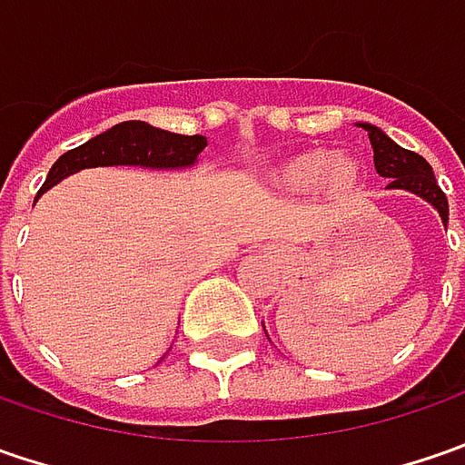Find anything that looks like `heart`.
I'll return each mask as SVG.
<instances>
[{"instance_id":"obj_1","label":"heart","mask_w":465,"mask_h":465,"mask_svg":"<svg viewBox=\"0 0 465 465\" xmlns=\"http://www.w3.org/2000/svg\"><path fill=\"white\" fill-rule=\"evenodd\" d=\"M357 163L347 154H300L287 165H282L274 178L287 188H308L321 178L333 188H349L357 181Z\"/></svg>"}]
</instances>
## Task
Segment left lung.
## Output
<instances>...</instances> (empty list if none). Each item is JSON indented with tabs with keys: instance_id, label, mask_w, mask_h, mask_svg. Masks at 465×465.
Listing matches in <instances>:
<instances>
[{
	"instance_id": "obj_1",
	"label": "left lung",
	"mask_w": 465,
	"mask_h": 465,
	"mask_svg": "<svg viewBox=\"0 0 465 465\" xmlns=\"http://www.w3.org/2000/svg\"><path fill=\"white\" fill-rule=\"evenodd\" d=\"M362 129L370 136V144H372V153H375V170L383 178H388L393 188H409V191L420 193L421 199H427L430 204L438 209L442 223L448 224V199H445L442 188L435 181L432 165L421 154L403 150L396 142H391L378 126L362 124Z\"/></svg>"
}]
</instances>
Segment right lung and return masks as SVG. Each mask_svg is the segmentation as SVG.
<instances>
[{
  "label": "right lung",
  "mask_w": 465,
  "mask_h": 465,
  "mask_svg": "<svg viewBox=\"0 0 465 465\" xmlns=\"http://www.w3.org/2000/svg\"><path fill=\"white\" fill-rule=\"evenodd\" d=\"M204 147L206 136L173 134V132L154 129L144 121H124L95 139L64 153L54 163V168L48 170V178H45L44 188L38 191V196L54 183H59L62 178L82 168H98V165L188 168L196 163V157Z\"/></svg>",
  "instance_id": "add662e5"
}]
</instances>
